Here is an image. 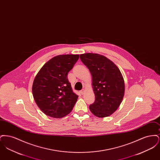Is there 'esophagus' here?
I'll return each instance as SVG.
<instances>
[{
	"label": "esophagus",
	"instance_id": "esophagus-1",
	"mask_svg": "<svg viewBox=\"0 0 160 160\" xmlns=\"http://www.w3.org/2000/svg\"><path fill=\"white\" fill-rule=\"evenodd\" d=\"M80 93H81L82 95H83L84 93V90L82 89V91H80Z\"/></svg>",
	"mask_w": 160,
	"mask_h": 160
}]
</instances>
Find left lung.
I'll return each mask as SVG.
<instances>
[{"label": "left lung", "mask_w": 160, "mask_h": 160, "mask_svg": "<svg viewBox=\"0 0 160 160\" xmlns=\"http://www.w3.org/2000/svg\"><path fill=\"white\" fill-rule=\"evenodd\" d=\"M80 58L92 77L95 100L89 106L90 110L99 118L113 114L120 106L125 92L120 70L113 62L98 54H83Z\"/></svg>", "instance_id": "left-lung-1"}]
</instances>
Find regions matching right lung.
I'll use <instances>...</instances> for the list:
<instances>
[{
    "instance_id": "1",
    "label": "right lung",
    "mask_w": 160,
    "mask_h": 160,
    "mask_svg": "<svg viewBox=\"0 0 160 160\" xmlns=\"http://www.w3.org/2000/svg\"><path fill=\"white\" fill-rule=\"evenodd\" d=\"M78 58V54L55 56L44 64L35 77L33 96L46 115L61 118L72 110L78 96L72 90L68 73Z\"/></svg>"
}]
</instances>
